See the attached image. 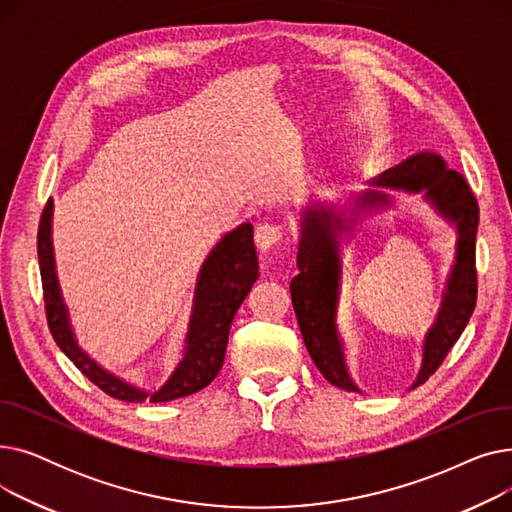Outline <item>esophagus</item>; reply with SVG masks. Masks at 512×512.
Returning a JSON list of instances; mask_svg holds the SVG:
<instances>
[{"label": "esophagus", "instance_id": "1", "mask_svg": "<svg viewBox=\"0 0 512 512\" xmlns=\"http://www.w3.org/2000/svg\"><path fill=\"white\" fill-rule=\"evenodd\" d=\"M280 240H282V228L280 226L267 224V222L257 226V230H255V245H257V249L261 253L270 251L276 245H280Z\"/></svg>", "mask_w": 512, "mask_h": 512}]
</instances>
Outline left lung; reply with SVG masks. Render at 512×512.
I'll return each mask as SVG.
<instances>
[{
	"label": "left lung",
	"instance_id": "8db88e82",
	"mask_svg": "<svg viewBox=\"0 0 512 512\" xmlns=\"http://www.w3.org/2000/svg\"><path fill=\"white\" fill-rule=\"evenodd\" d=\"M405 191L421 195L442 220L454 226V261L446 276L440 307L432 328L423 336L421 367L411 386H421L461 338L477 299L475 274V236L479 207L465 178L448 170L446 161L434 151H421L398 166L388 168L369 180L363 193L351 195L342 207L326 201H313L301 209V234L297 265L299 274L290 282L292 307L307 351L321 375L346 392H363L346 363V348L338 330V305L342 290V242L353 234L363 218L394 205V199L382 191Z\"/></svg>",
	"mask_w": 512,
	"mask_h": 512
}]
</instances>
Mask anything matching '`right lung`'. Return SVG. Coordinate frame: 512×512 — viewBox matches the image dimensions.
<instances>
[{
  "mask_svg": "<svg viewBox=\"0 0 512 512\" xmlns=\"http://www.w3.org/2000/svg\"><path fill=\"white\" fill-rule=\"evenodd\" d=\"M51 220L53 201L49 199L39 222L37 253L41 267L47 324L53 340L62 348V353L83 371L97 388L126 402H168L174 398L195 394L209 382H213V378L220 373L224 365L232 319L259 278L253 226L245 222L226 232L205 257L195 284L193 309L184 336L182 359L178 361L176 369L172 371L164 386L157 390H145L141 386H134L118 378L116 373L103 369L89 353L83 351V346L78 344L56 272Z\"/></svg>",
  "mask_w": 512,
  "mask_h": 512,
  "instance_id": "right-lung-1",
  "label": "right lung"
}]
</instances>
